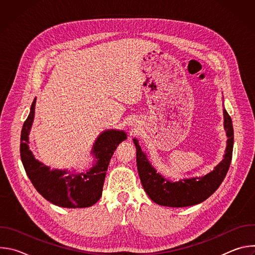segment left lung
I'll use <instances>...</instances> for the list:
<instances>
[{"mask_svg": "<svg viewBox=\"0 0 255 255\" xmlns=\"http://www.w3.org/2000/svg\"><path fill=\"white\" fill-rule=\"evenodd\" d=\"M224 113V128L228 137L224 159L215 168L203 176H195L178 181H171L157 172L148 161L138 140L133 139L136 147L138 174L144 191L156 204L166 207H189L200 204L213 195L225 178L232 159L234 132L232 120L227 111Z\"/></svg>", "mask_w": 255, "mask_h": 255, "instance_id": "obj_1", "label": "left lung"}]
</instances>
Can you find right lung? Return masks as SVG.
<instances>
[{
  "label": "right lung",
  "mask_w": 255,
  "mask_h": 255,
  "mask_svg": "<svg viewBox=\"0 0 255 255\" xmlns=\"http://www.w3.org/2000/svg\"><path fill=\"white\" fill-rule=\"evenodd\" d=\"M34 99L30 113L21 131L20 155L25 171L37 192L50 203L63 208H87L96 204L103 192L104 180L109 162L118 145L127 136L122 130L110 129L101 133L93 145L91 153L95 162L83 172L66 169H50L35 159L29 149V133L35 114Z\"/></svg>",
  "instance_id": "obj_1"
}]
</instances>
